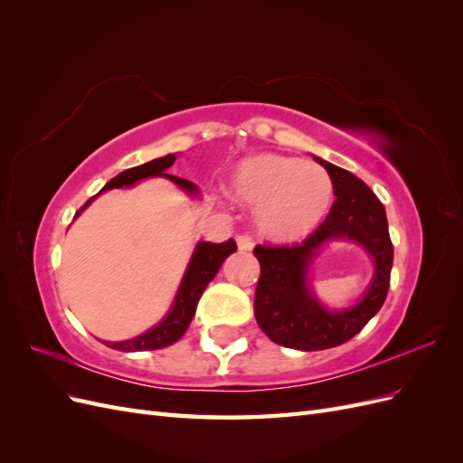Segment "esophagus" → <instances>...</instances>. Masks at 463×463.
<instances>
[{"label":"esophagus","instance_id":"obj_1","mask_svg":"<svg viewBox=\"0 0 463 463\" xmlns=\"http://www.w3.org/2000/svg\"><path fill=\"white\" fill-rule=\"evenodd\" d=\"M235 243H237V249H240L241 253H247V250L253 249V240H250V235H237Z\"/></svg>","mask_w":463,"mask_h":463}]
</instances>
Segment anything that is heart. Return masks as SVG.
<instances>
[{"label": "heart", "instance_id": "obj_1", "mask_svg": "<svg viewBox=\"0 0 463 463\" xmlns=\"http://www.w3.org/2000/svg\"><path fill=\"white\" fill-rule=\"evenodd\" d=\"M228 191L237 203L257 208L259 233L278 245L309 237L325 222L334 201L325 167L274 152L243 158L233 167Z\"/></svg>", "mask_w": 463, "mask_h": 463}]
</instances>
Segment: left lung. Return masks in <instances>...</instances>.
<instances>
[{
	"instance_id": "1",
	"label": "left lung",
	"mask_w": 463,
	"mask_h": 463,
	"mask_svg": "<svg viewBox=\"0 0 463 463\" xmlns=\"http://www.w3.org/2000/svg\"><path fill=\"white\" fill-rule=\"evenodd\" d=\"M328 172L335 201L326 220L301 245H257L260 279L255 318L272 342L301 352L335 347L352 340L381 311L390 288L394 247L383 203L359 177L313 156ZM332 241L357 242L373 260V278L362 299L345 310H328L310 288V266L317 250Z\"/></svg>"
}]
</instances>
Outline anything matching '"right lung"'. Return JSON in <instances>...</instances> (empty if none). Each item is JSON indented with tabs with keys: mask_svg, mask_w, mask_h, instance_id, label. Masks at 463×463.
Segmentation results:
<instances>
[{
	"mask_svg": "<svg viewBox=\"0 0 463 463\" xmlns=\"http://www.w3.org/2000/svg\"><path fill=\"white\" fill-rule=\"evenodd\" d=\"M175 158H177V154H167V156L129 167V170L121 172L114 179H109L98 194H102L104 191H109V189L133 187L138 184V181L148 179V177H165V179L174 181L177 187L184 189L187 194H191V197H199V187L194 185L193 181L165 174L167 167L174 165ZM98 194H94L92 199H89L85 203V206H80V210H77L75 218H79L80 213H85ZM235 250H237V247H235L233 240H230L226 243L199 241L189 259L185 274H184V278H181V284L177 288V293H175L170 311L165 313V317L158 322V325H154L152 328L135 335V338H131V340L106 342V345L111 349H118V352H145V349H162V347L175 344L181 335L187 332L191 320L194 317V311H197V303L203 296V291L218 274L222 262L226 260L232 253H235Z\"/></svg>",
	"mask_w": 463,
	"mask_h": 463,
	"instance_id": "obj_1",
	"label": "right lung"
}]
</instances>
